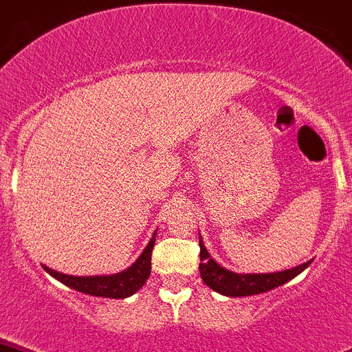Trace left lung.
<instances>
[{
  "instance_id": "8db88e82",
  "label": "left lung",
  "mask_w": 352,
  "mask_h": 352,
  "mask_svg": "<svg viewBox=\"0 0 352 352\" xmlns=\"http://www.w3.org/2000/svg\"><path fill=\"white\" fill-rule=\"evenodd\" d=\"M200 276L208 288L213 292L220 293L226 296H251L257 295V293H266L270 289L278 288V286L288 283L293 278L298 276L302 271L311 264V259L307 263L300 264V266L292 267V270L276 271V273H234V271L226 270L220 266L215 259L206 251L205 244L201 241L200 235Z\"/></svg>"
}]
</instances>
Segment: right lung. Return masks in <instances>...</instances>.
I'll return each instance as SVG.
<instances>
[{
  "label": "right lung",
  "mask_w": 352,
  "mask_h": 352,
  "mask_svg": "<svg viewBox=\"0 0 352 352\" xmlns=\"http://www.w3.org/2000/svg\"><path fill=\"white\" fill-rule=\"evenodd\" d=\"M155 234L157 232H154L149 244L140 252L135 263H132V266L120 271V273L103 274V276H71V274L59 273V271H54L47 266H43V270L50 276L56 278L57 281L76 289V292L86 293V295L91 296H103V298H129L130 295L139 292L146 285V281L149 280L151 256L152 249H154Z\"/></svg>",
  "instance_id": "right-lung-1"
}]
</instances>
